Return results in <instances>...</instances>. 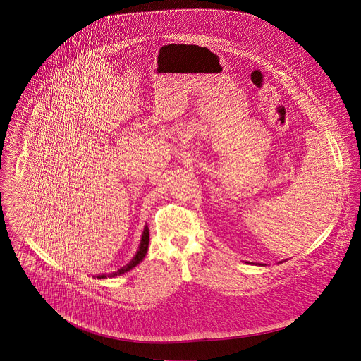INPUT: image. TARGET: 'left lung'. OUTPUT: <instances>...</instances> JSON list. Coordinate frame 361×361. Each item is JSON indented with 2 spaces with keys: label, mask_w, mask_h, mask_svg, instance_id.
<instances>
[{
  "label": "left lung",
  "mask_w": 361,
  "mask_h": 361,
  "mask_svg": "<svg viewBox=\"0 0 361 361\" xmlns=\"http://www.w3.org/2000/svg\"><path fill=\"white\" fill-rule=\"evenodd\" d=\"M281 262H282V261H281Z\"/></svg>",
  "instance_id": "8db88e82"
}]
</instances>
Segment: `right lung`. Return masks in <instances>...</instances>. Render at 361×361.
Here are the masks:
<instances>
[{"label":"right lung","mask_w":361,"mask_h":361,"mask_svg":"<svg viewBox=\"0 0 361 361\" xmlns=\"http://www.w3.org/2000/svg\"><path fill=\"white\" fill-rule=\"evenodd\" d=\"M149 242H150V233H149V226L146 225V226H145V231H143V233H142V240H140L139 249H137L135 257L132 258L126 265L121 267L118 271L111 272V274H108V275H106V274L97 275V278H100V279H103V278H114V276H116V275H122V274L130 271L132 268H135L143 258L146 257V253H147V250H149Z\"/></svg>","instance_id":"right-lung-1"}]
</instances>
